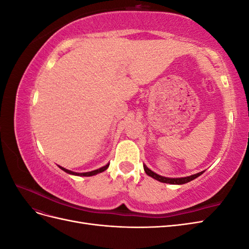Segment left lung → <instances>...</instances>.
<instances>
[{
  "label": "left lung",
  "mask_w": 249,
  "mask_h": 249,
  "mask_svg": "<svg viewBox=\"0 0 249 249\" xmlns=\"http://www.w3.org/2000/svg\"><path fill=\"white\" fill-rule=\"evenodd\" d=\"M143 168H144V171L147 176L152 177L153 178L159 180L161 183H166V184H172V185H182V184H186L188 182H191L192 179L198 178L199 176H201L203 171L198 172V173H195V175H192L190 177H185V178H165L162 176L157 175L156 172L152 171L149 168H147L146 165L143 164Z\"/></svg>",
  "instance_id": "obj_1"
}]
</instances>
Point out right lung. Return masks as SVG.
Segmentation results:
<instances>
[{"mask_svg": "<svg viewBox=\"0 0 249 249\" xmlns=\"http://www.w3.org/2000/svg\"><path fill=\"white\" fill-rule=\"evenodd\" d=\"M59 167L61 168L63 171H65L66 173H70V175H72V176H80V177H91V176H95V175H97V173H101V172H103V171L106 170V169L109 167V164L105 165V166H103V167H101V168H99V169H96V170H92V171H89V172H81V173H79V172H73V171H71V170H69V169H65V168H63V167H61V166H59Z\"/></svg>", "mask_w": 249, "mask_h": 249, "instance_id": "add662e5", "label": "right lung"}]
</instances>
